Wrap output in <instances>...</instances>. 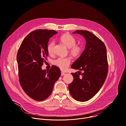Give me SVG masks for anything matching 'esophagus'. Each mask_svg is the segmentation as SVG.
<instances>
[{"label":"esophagus","instance_id":"obj_1","mask_svg":"<svg viewBox=\"0 0 126 126\" xmlns=\"http://www.w3.org/2000/svg\"><path fill=\"white\" fill-rule=\"evenodd\" d=\"M65 74V73L64 72H61V76H63V75H64Z\"/></svg>","mask_w":126,"mask_h":126}]
</instances>
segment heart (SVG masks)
<instances>
[{
	"label": "heart",
	"instance_id": "b5f03b06",
	"mask_svg": "<svg viewBox=\"0 0 126 126\" xmlns=\"http://www.w3.org/2000/svg\"><path fill=\"white\" fill-rule=\"evenodd\" d=\"M61 41L67 47H69V53L74 57H78L82 53V47L81 45L76 44V39L69 34H65L60 38ZM55 42L52 41L49 43L47 47V52L49 55L54 53ZM71 63V59L67 58H59L53 62V64L62 70H66Z\"/></svg>",
	"mask_w": 126,
	"mask_h": 126
}]
</instances>
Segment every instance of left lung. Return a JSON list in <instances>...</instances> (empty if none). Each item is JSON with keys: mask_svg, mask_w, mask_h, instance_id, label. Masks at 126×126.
I'll use <instances>...</instances> for the list:
<instances>
[{"mask_svg": "<svg viewBox=\"0 0 126 126\" xmlns=\"http://www.w3.org/2000/svg\"><path fill=\"white\" fill-rule=\"evenodd\" d=\"M73 33L82 35L86 46L81 56L71 66L83 72L71 73L73 80L68 85V89L75 100L84 102L92 98L105 81L108 69L107 50L104 43L90 32L77 30Z\"/></svg>", "mask_w": 126, "mask_h": 126, "instance_id": "left-lung-1", "label": "left lung"}]
</instances>
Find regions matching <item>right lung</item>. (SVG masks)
I'll return each mask as SVG.
<instances>
[{
  "label": "right lung",
  "mask_w": 126,
  "mask_h": 126,
  "mask_svg": "<svg viewBox=\"0 0 126 126\" xmlns=\"http://www.w3.org/2000/svg\"><path fill=\"white\" fill-rule=\"evenodd\" d=\"M57 33L46 29L34 30L25 38L18 49L20 84L24 92L36 101H43L51 95L54 83L61 76L60 69L55 65L47 71L41 68L48 55V40Z\"/></svg>",
  "instance_id": "add662e5"
}]
</instances>
